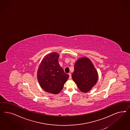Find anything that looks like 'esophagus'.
Listing matches in <instances>:
<instances>
[{
    "label": "esophagus",
    "mask_w": 130,
    "mask_h": 130,
    "mask_svg": "<svg viewBox=\"0 0 130 130\" xmlns=\"http://www.w3.org/2000/svg\"><path fill=\"white\" fill-rule=\"evenodd\" d=\"M68 75H69V79H71L72 76L71 74V73H69V74Z\"/></svg>",
    "instance_id": "obj_1"
}]
</instances>
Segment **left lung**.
<instances>
[{"instance_id": "obj_1", "label": "left lung", "mask_w": 130, "mask_h": 130, "mask_svg": "<svg viewBox=\"0 0 130 130\" xmlns=\"http://www.w3.org/2000/svg\"><path fill=\"white\" fill-rule=\"evenodd\" d=\"M72 77L80 90L87 93L96 84L99 75L91 61L83 57L76 61Z\"/></svg>"}]
</instances>
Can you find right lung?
<instances>
[{
  "label": "right lung",
  "instance_id": "add662e5",
  "mask_svg": "<svg viewBox=\"0 0 130 130\" xmlns=\"http://www.w3.org/2000/svg\"><path fill=\"white\" fill-rule=\"evenodd\" d=\"M59 54L53 52L46 55L38 67L37 77L40 86L45 91L57 94L63 88L69 75L58 63Z\"/></svg>",
  "mask_w": 130,
  "mask_h": 130
}]
</instances>
